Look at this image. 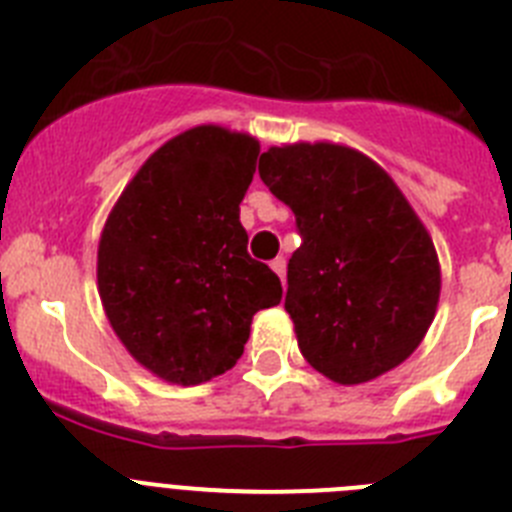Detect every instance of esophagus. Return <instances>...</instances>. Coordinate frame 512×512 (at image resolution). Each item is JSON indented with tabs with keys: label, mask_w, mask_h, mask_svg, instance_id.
I'll return each mask as SVG.
<instances>
[{
	"label": "esophagus",
	"mask_w": 512,
	"mask_h": 512,
	"mask_svg": "<svg viewBox=\"0 0 512 512\" xmlns=\"http://www.w3.org/2000/svg\"><path fill=\"white\" fill-rule=\"evenodd\" d=\"M271 269L277 271L279 279H282V282H284V271H287V261H284V256H277V259L271 261Z\"/></svg>",
	"instance_id": "esophagus-1"
}]
</instances>
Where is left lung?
<instances>
[{
  "mask_svg": "<svg viewBox=\"0 0 512 512\" xmlns=\"http://www.w3.org/2000/svg\"><path fill=\"white\" fill-rule=\"evenodd\" d=\"M259 174L302 238L284 300L302 356L338 384L402 364L433 323L441 266L390 174L336 143L269 148Z\"/></svg>",
  "mask_w": 512,
  "mask_h": 512,
  "instance_id": "left-lung-1",
  "label": "left lung"
}]
</instances>
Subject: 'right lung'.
<instances>
[{
	"mask_svg": "<svg viewBox=\"0 0 512 512\" xmlns=\"http://www.w3.org/2000/svg\"><path fill=\"white\" fill-rule=\"evenodd\" d=\"M259 140L200 125L140 166L112 207L97 284L112 330L138 364L174 384H202L241 359L259 310L282 282L248 256L241 200Z\"/></svg>",
	"mask_w": 512,
	"mask_h": 512,
	"instance_id": "add662e5",
	"label": "right lung"
}]
</instances>
